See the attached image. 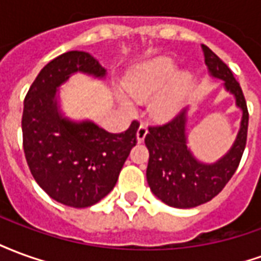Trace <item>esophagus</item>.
Segmentation results:
<instances>
[{
    "label": "esophagus",
    "mask_w": 261,
    "mask_h": 261,
    "mask_svg": "<svg viewBox=\"0 0 261 261\" xmlns=\"http://www.w3.org/2000/svg\"><path fill=\"white\" fill-rule=\"evenodd\" d=\"M147 134H148L147 125H144V124L140 125V127H138V130H137V142L144 141V138H145Z\"/></svg>",
    "instance_id": "34e87169"
}]
</instances>
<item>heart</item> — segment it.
<instances>
[{"instance_id":"heart-1","label":"heart","mask_w":261,"mask_h":261,"mask_svg":"<svg viewBox=\"0 0 261 261\" xmlns=\"http://www.w3.org/2000/svg\"><path fill=\"white\" fill-rule=\"evenodd\" d=\"M124 88L137 100H147L153 96L148 106L149 114L155 120L166 121L180 112L190 89V76L179 74L173 60L158 57L127 75ZM119 102L127 112L134 110L133 102L123 93L119 95Z\"/></svg>"}]
</instances>
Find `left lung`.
<instances>
[{"mask_svg":"<svg viewBox=\"0 0 261 261\" xmlns=\"http://www.w3.org/2000/svg\"><path fill=\"white\" fill-rule=\"evenodd\" d=\"M202 50L210 76L224 81V89L235 97L242 112L241 125L229 151L214 164L198 161L189 147V109L168 124L149 127L147 181L161 201L175 208H193L213 200L233 176L246 147L249 113L243 92L228 65L207 46L202 44Z\"/></svg>","mask_w":261,"mask_h":261,"instance_id":"left-lung-1","label":"left lung"}]
</instances>
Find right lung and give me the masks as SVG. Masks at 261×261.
<instances>
[{
	"label": "right lung",
	"mask_w": 261,
	"mask_h": 261,
	"mask_svg": "<svg viewBox=\"0 0 261 261\" xmlns=\"http://www.w3.org/2000/svg\"><path fill=\"white\" fill-rule=\"evenodd\" d=\"M74 74L96 80L106 69L85 51H68L39 72L23 103L22 133L32 175L56 201L91 207L113 190L131 148L138 123L113 134L91 120H72L61 112L60 86Z\"/></svg>",
	"instance_id": "obj_1"
}]
</instances>
